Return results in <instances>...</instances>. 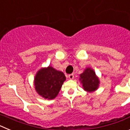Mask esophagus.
Wrapping results in <instances>:
<instances>
[{
    "label": "esophagus",
    "instance_id": "obj_1",
    "mask_svg": "<svg viewBox=\"0 0 130 130\" xmlns=\"http://www.w3.org/2000/svg\"><path fill=\"white\" fill-rule=\"evenodd\" d=\"M68 78L70 79H73V78H74V75H73V74H70V75H68Z\"/></svg>",
    "mask_w": 130,
    "mask_h": 130
}]
</instances>
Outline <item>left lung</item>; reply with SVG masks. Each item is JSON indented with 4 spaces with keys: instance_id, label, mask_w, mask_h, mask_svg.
<instances>
[{
    "instance_id": "1",
    "label": "left lung",
    "mask_w": 130,
    "mask_h": 130,
    "mask_svg": "<svg viewBox=\"0 0 130 130\" xmlns=\"http://www.w3.org/2000/svg\"><path fill=\"white\" fill-rule=\"evenodd\" d=\"M79 81L83 85V89L88 92H94L98 88L100 80L96 75V73L90 68H87L80 74Z\"/></svg>"
}]
</instances>
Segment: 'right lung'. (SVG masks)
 Returning <instances> with one entry per match:
<instances>
[{"instance_id":"obj_1","label":"right lung","mask_w":130,"mask_h":130,"mask_svg":"<svg viewBox=\"0 0 130 130\" xmlns=\"http://www.w3.org/2000/svg\"><path fill=\"white\" fill-rule=\"evenodd\" d=\"M66 77L60 71L51 66L40 69L34 77V87L40 96L45 99L53 100L57 97Z\"/></svg>"}]
</instances>
